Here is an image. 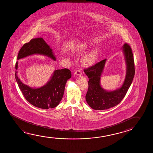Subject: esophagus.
Returning <instances> with one entry per match:
<instances>
[{
	"label": "esophagus",
	"instance_id": "obj_1",
	"mask_svg": "<svg viewBox=\"0 0 153 153\" xmlns=\"http://www.w3.org/2000/svg\"><path fill=\"white\" fill-rule=\"evenodd\" d=\"M74 74L77 75V76H80V75L82 74V72H81L80 70H76V71H75V73H74Z\"/></svg>",
	"mask_w": 153,
	"mask_h": 153
}]
</instances>
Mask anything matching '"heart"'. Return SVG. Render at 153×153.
Returning <instances> with one entry per match:
<instances>
[{
	"label": "heart",
	"instance_id": "b5f03b06",
	"mask_svg": "<svg viewBox=\"0 0 153 153\" xmlns=\"http://www.w3.org/2000/svg\"><path fill=\"white\" fill-rule=\"evenodd\" d=\"M87 49L85 47H79L76 48L74 50V53L76 56H81L86 53ZM97 58V53L96 52L91 53V54L84 57L82 59V64L86 66H89L94 64Z\"/></svg>",
	"mask_w": 153,
	"mask_h": 153
}]
</instances>
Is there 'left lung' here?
Returning a JSON list of instances; mask_svg holds the SVG:
<instances>
[{
	"label": "left lung",
	"instance_id": "8db88e82",
	"mask_svg": "<svg viewBox=\"0 0 153 153\" xmlns=\"http://www.w3.org/2000/svg\"><path fill=\"white\" fill-rule=\"evenodd\" d=\"M122 49L124 54L126 71L124 81L120 88L114 91H108L101 86V75L106 59L84 70L85 74L89 79L85 100L92 109L103 110L114 107L124 99L130 88L135 74L134 58L132 49L128 44L125 43Z\"/></svg>",
	"mask_w": 153,
	"mask_h": 153
}]
</instances>
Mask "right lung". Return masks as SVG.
Segmentation results:
<instances>
[{"instance_id":"add662e5","label":"right lung","mask_w":153,"mask_h":153,"mask_svg":"<svg viewBox=\"0 0 153 153\" xmlns=\"http://www.w3.org/2000/svg\"><path fill=\"white\" fill-rule=\"evenodd\" d=\"M34 54L43 55L56 60L52 49L42 38L32 39L24 44L19 52L18 60ZM18 62H16V79L19 87L26 100L33 105L43 109L54 108L59 104L65 91L67 81L71 78V72L68 68L55 70L50 80L39 88H34L26 85L17 75Z\"/></svg>"}]
</instances>
